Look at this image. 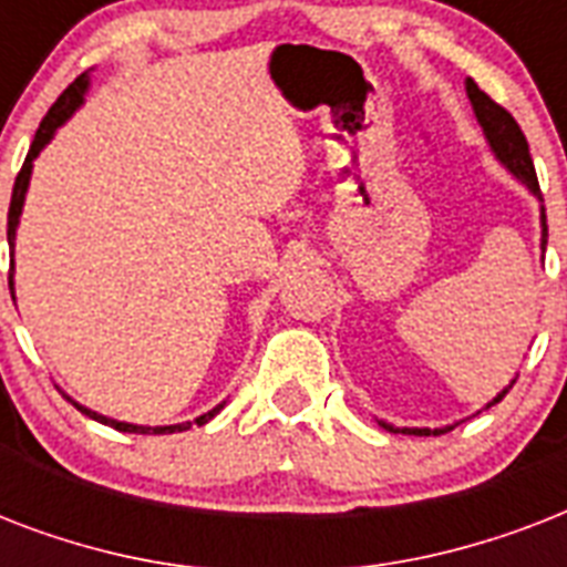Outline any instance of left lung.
I'll use <instances>...</instances> for the list:
<instances>
[{"label": "left lung", "instance_id": "obj_1", "mask_svg": "<svg viewBox=\"0 0 567 567\" xmlns=\"http://www.w3.org/2000/svg\"><path fill=\"white\" fill-rule=\"evenodd\" d=\"M465 91L471 105H474L476 123L483 126L485 141H488V146H492V153L497 155V162H501L503 167H506V171L520 182V185H527L529 194L538 196V203H542V188H538L536 167H533V158H529V144H527V137H524V132H520L518 123H515V117H512L509 111L503 109V105H497L488 93L480 91V84H476L474 79H467ZM545 247H547V217H545V205H542V249ZM512 385H515V379H512L509 385L503 388L501 394L494 396L488 405L501 403L503 396L509 394ZM488 405H485V409H488ZM379 426H385L388 432H403V435H444L447 430H453V426H444V430H417V426L409 430V426H403V430H396V426H391V423L385 421H379Z\"/></svg>", "mask_w": 567, "mask_h": 567}]
</instances>
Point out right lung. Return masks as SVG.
<instances>
[{"label":"right lung","instance_id":"1","mask_svg":"<svg viewBox=\"0 0 567 567\" xmlns=\"http://www.w3.org/2000/svg\"><path fill=\"white\" fill-rule=\"evenodd\" d=\"M87 84H91V79H87V73H82L79 79H75L70 87H66L61 96H58V102L52 105V109L47 111V117L40 120V128L34 132V141H31V150L29 155H25V162H22V171L17 173V182H13V194H11V208H8V244H11V252H13V238H17V223H20V214H22V203H25V190H29V179H31V167H34V158L40 155V150L52 141V135H55L58 128L64 126L66 120L73 117L75 109L84 102V93H87ZM8 285H11V297H13V276L8 279ZM79 412H84L87 417H93V421L105 423V426H114V430L120 432H137V435H167V432H182L188 430L190 423H173V426H137V423H123V421H114V417H105V414L100 412H91L87 405H79L73 403ZM223 405H214L212 412H205L196 417V423L203 426V423H208L214 417V414L220 412Z\"/></svg>","mask_w":567,"mask_h":567}]
</instances>
